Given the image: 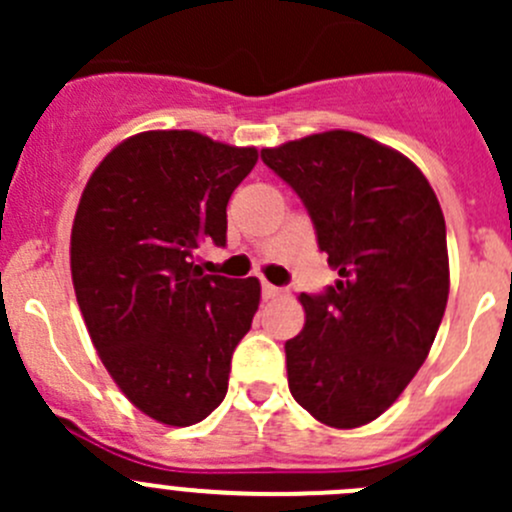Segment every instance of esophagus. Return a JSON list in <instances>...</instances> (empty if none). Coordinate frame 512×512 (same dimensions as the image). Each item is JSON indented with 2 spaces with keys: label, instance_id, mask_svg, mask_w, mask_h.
Wrapping results in <instances>:
<instances>
[{
  "label": "esophagus",
  "instance_id": "1",
  "mask_svg": "<svg viewBox=\"0 0 512 512\" xmlns=\"http://www.w3.org/2000/svg\"><path fill=\"white\" fill-rule=\"evenodd\" d=\"M280 294H282V289H280V287L270 285V282H262V297H265V299H272V297H280Z\"/></svg>",
  "mask_w": 512,
  "mask_h": 512
}]
</instances>
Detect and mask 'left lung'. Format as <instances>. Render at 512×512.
Returning <instances> with one entry per match:
<instances>
[{"mask_svg": "<svg viewBox=\"0 0 512 512\" xmlns=\"http://www.w3.org/2000/svg\"><path fill=\"white\" fill-rule=\"evenodd\" d=\"M262 160L299 195L339 272L322 294H299L307 322L285 344L289 391L327 426H364L399 399L441 327V205L409 158L361 133H314Z\"/></svg>", "mask_w": 512, "mask_h": 512, "instance_id": "1", "label": "left lung"}]
</instances>
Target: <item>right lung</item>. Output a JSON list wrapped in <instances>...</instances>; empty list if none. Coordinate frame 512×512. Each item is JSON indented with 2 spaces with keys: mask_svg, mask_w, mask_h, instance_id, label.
Wrapping results in <instances>:
<instances>
[{
  "mask_svg": "<svg viewBox=\"0 0 512 512\" xmlns=\"http://www.w3.org/2000/svg\"><path fill=\"white\" fill-rule=\"evenodd\" d=\"M257 148L195 131L118 143L86 183L71 230V280L98 356L136 409L193 426L223 404L232 352L260 304L257 277L195 265L225 247L227 200Z\"/></svg>",
  "mask_w": 512,
  "mask_h": 512,
  "instance_id": "1",
  "label": "right lung"
}]
</instances>
